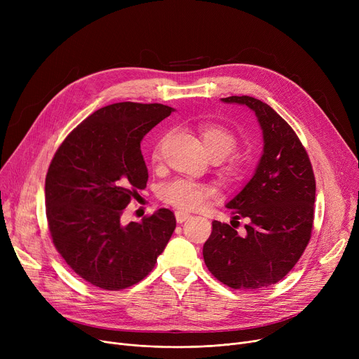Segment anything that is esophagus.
<instances>
[{
  "mask_svg": "<svg viewBox=\"0 0 359 359\" xmlns=\"http://www.w3.org/2000/svg\"><path fill=\"white\" fill-rule=\"evenodd\" d=\"M191 218V214L189 212H184V211H176V221L177 222H184L186 219Z\"/></svg>",
  "mask_w": 359,
  "mask_h": 359,
  "instance_id": "34e87169",
  "label": "esophagus"
}]
</instances>
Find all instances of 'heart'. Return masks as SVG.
Segmentation results:
<instances>
[{
    "mask_svg": "<svg viewBox=\"0 0 359 359\" xmlns=\"http://www.w3.org/2000/svg\"><path fill=\"white\" fill-rule=\"evenodd\" d=\"M199 134L202 142L214 160H222V167L230 176L240 173V161L237 157L229 156L237 145V140L231 130L218 123L205 122L199 125ZM161 142L154 147L153 158L160 157ZM215 195V187L210 183L196 182L191 179H176L167 183L161 189V198L176 206L179 210H198Z\"/></svg>",
    "mask_w": 359,
    "mask_h": 359,
    "instance_id": "obj_1",
    "label": "heart"
}]
</instances>
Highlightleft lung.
Returning <instances> with one entry per match:
<instances>
[{
  "mask_svg": "<svg viewBox=\"0 0 359 359\" xmlns=\"http://www.w3.org/2000/svg\"><path fill=\"white\" fill-rule=\"evenodd\" d=\"M224 103L249 107L257 118L263 151L252 179L227 202L237 225L212 221L203 244L208 271L233 290H260L284 278L306 250L314 219L316 180L310 158L292 128L266 103L231 96ZM238 224V221H236Z\"/></svg>",
  "mask_w": 359,
  "mask_h": 359,
  "instance_id": "1",
  "label": "left lung"
}]
</instances>
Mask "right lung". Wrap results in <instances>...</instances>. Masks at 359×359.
<instances>
[{"label":"right lung","mask_w":359,"mask_h":359,"mask_svg":"<svg viewBox=\"0 0 359 359\" xmlns=\"http://www.w3.org/2000/svg\"><path fill=\"white\" fill-rule=\"evenodd\" d=\"M172 111L160 103L109 104L75 128L52 158L45 182L52 241L94 287L119 291L144 279L176 229L167 208L141 222L121 219L147 187L141 141Z\"/></svg>","instance_id":"add662e5"}]
</instances>
